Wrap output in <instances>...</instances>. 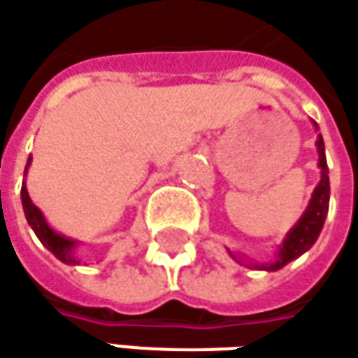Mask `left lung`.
<instances>
[{
	"instance_id": "left-lung-1",
	"label": "left lung",
	"mask_w": 358,
	"mask_h": 358,
	"mask_svg": "<svg viewBox=\"0 0 358 358\" xmlns=\"http://www.w3.org/2000/svg\"><path fill=\"white\" fill-rule=\"evenodd\" d=\"M315 130H319L317 122L313 120ZM317 152H319V168H321V180L319 184L315 186L313 194H311V200H309V206L307 210L303 212V216L297 220V224L287 231L285 240L281 241L279 245L278 255L271 259V262H265V264H257V262H245L248 267H255V269H264V271H278L281 267L301 257L303 253L307 250L313 248V243L319 238L321 229H323V224H325L327 212H329V194H331V186H329V168H327V156H325V142H323V136L317 134ZM229 252V250H228ZM229 255L238 262V264H243L240 255L229 252Z\"/></svg>"
}]
</instances>
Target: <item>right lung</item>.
<instances>
[{
  "label": "right lung",
  "mask_w": 358,
  "mask_h": 358,
  "mask_svg": "<svg viewBox=\"0 0 358 358\" xmlns=\"http://www.w3.org/2000/svg\"><path fill=\"white\" fill-rule=\"evenodd\" d=\"M29 164H31V156L27 158L25 174H27V168H29ZM21 203H23V212H25V217H27V224L31 226V229L35 231V236L39 238V241L43 243L45 248L53 253L59 262H63V264H67V265H79L80 259H77V255H75V250H77L79 241L71 240V238H65L63 234L55 231V229L47 224L43 212H41V210L31 202L25 182H23V186H21Z\"/></svg>",
  "instance_id": "obj_1"
}]
</instances>
